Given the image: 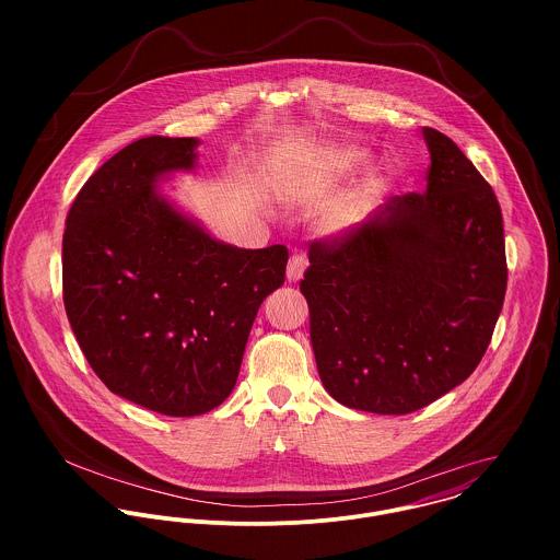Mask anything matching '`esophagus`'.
Returning a JSON list of instances; mask_svg holds the SVG:
<instances>
[{
  "label": "esophagus",
  "instance_id": "1",
  "mask_svg": "<svg viewBox=\"0 0 560 560\" xmlns=\"http://www.w3.org/2000/svg\"><path fill=\"white\" fill-rule=\"evenodd\" d=\"M306 267H308L306 256H302V254H293V256L289 258V265H287V278H289V282H298V280H302V278H304Z\"/></svg>",
  "mask_w": 560,
  "mask_h": 560
}]
</instances>
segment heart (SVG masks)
Wrapping results in <instances>:
<instances>
[{"instance_id":"obj_1","label":"heart","mask_w":560,"mask_h":560,"mask_svg":"<svg viewBox=\"0 0 560 560\" xmlns=\"http://www.w3.org/2000/svg\"><path fill=\"white\" fill-rule=\"evenodd\" d=\"M371 160V153L364 147L358 144H329L315 153V160L311 161L308 170V183L320 187L331 185L342 178L353 176L358 170H362ZM390 185V174L375 172L366 178L362 189L353 194L351 198L329 207L319 220L317 231L323 237H342L349 231H353L369 213L371 205L380 194H384Z\"/></svg>"}]
</instances>
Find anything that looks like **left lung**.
Returning <instances> with one entry per match:
<instances>
[{"label":"left lung","instance_id":"8db88e82","mask_svg":"<svg viewBox=\"0 0 560 560\" xmlns=\"http://www.w3.org/2000/svg\"><path fill=\"white\" fill-rule=\"evenodd\" d=\"M424 194L393 196L347 235L311 245L300 282L329 397L400 416L464 384L506 291L498 198L459 147L422 129Z\"/></svg>","mask_w":560,"mask_h":560}]
</instances>
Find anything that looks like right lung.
<instances>
[{"label": "right lung", "mask_w": 560, "mask_h": 560, "mask_svg": "<svg viewBox=\"0 0 560 560\" xmlns=\"http://www.w3.org/2000/svg\"><path fill=\"white\" fill-rule=\"evenodd\" d=\"M200 140L142 138L81 187L62 240L65 308L81 351L118 397L163 416L222 405L262 300L284 284V245L211 237L160 191L194 172Z\"/></svg>", "instance_id": "add662e5"}]
</instances>
